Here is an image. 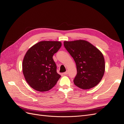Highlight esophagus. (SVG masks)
Returning a JSON list of instances; mask_svg holds the SVG:
<instances>
[{"label": "esophagus", "mask_w": 124, "mask_h": 124, "mask_svg": "<svg viewBox=\"0 0 124 124\" xmlns=\"http://www.w3.org/2000/svg\"><path fill=\"white\" fill-rule=\"evenodd\" d=\"M68 74V71H66V72H64V75H67Z\"/></svg>", "instance_id": "1"}]
</instances>
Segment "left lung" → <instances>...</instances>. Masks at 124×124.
Segmentation results:
<instances>
[{
  "mask_svg": "<svg viewBox=\"0 0 124 124\" xmlns=\"http://www.w3.org/2000/svg\"><path fill=\"white\" fill-rule=\"evenodd\" d=\"M64 45L76 62L77 72L74 79L75 85L83 89L97 85L105 72V60L102 53L84 40L65 41Z\"/></svg>",
  "mask_w": 124,
  "mask_h": 124,
  "instance_id": "1",
  "label": "left lung"
}]
</instances>
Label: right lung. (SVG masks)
Listing matches in <instances>:
<instances>
[{"label":"right lung","instance_id":"right-lung-1","mask_svg":"<svg viewBox=\"0 0 124 124\" xmlns=\"http://www.w3.org/2000/svg\"><path fill=\"white\" fill-rule=\"evenodd\" d=\"M62 46L57 41H42L29 48L23 62L26 81L33 89L46 92L52 89L61 77L57 72L53 57Z\"/></svg>","mask_w":124,"mask_h":124}]
</instances>
